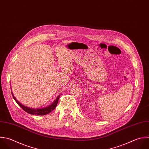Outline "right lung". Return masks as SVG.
Wrapping results in <instances>:
<instances>
[{
	"instance_id": "add662e5",
	"label": "right lung",
	"mask_w": 149,
	"mask_h": 149,
	"mask_svg": "<svg viewBox=\"0 0 149 149\" xmlns=\"http://www.w3.org/2000/svg\"><path fill=\"white\" fill-rule=\"evenodd\" d=\"M13 97L15 99V100L16 101V102L17 103V104L23 109L26 112H27V113H30V114H32V115H46L49 113V112H51L52 111H53L56 107L58 102V100H59V98L60 96H58V98L56 99V100L49 106L46 107V108H41V109H33V108H30L29 107H27L24 105H23V104H22L20 102H19L16 98L15 97V96L13 95V94H12Z\"/></svg>"
}]
</instances>
